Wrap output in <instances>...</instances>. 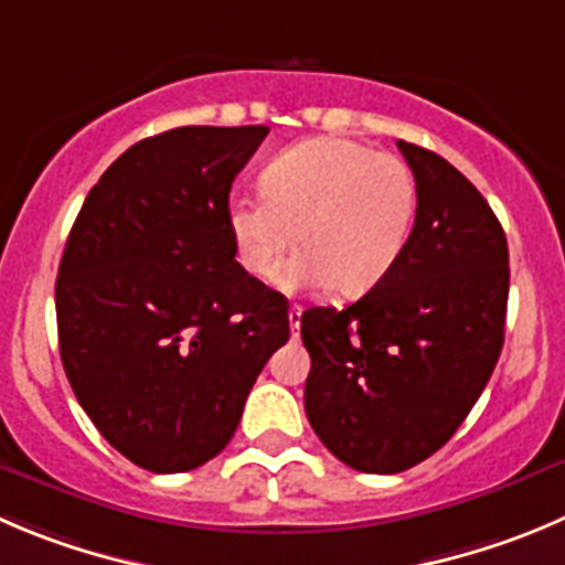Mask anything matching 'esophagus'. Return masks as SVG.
<instances>
[{
  "mask_svg": "<svg viewBox=\"0 0 565 565\" xmlns=\"http://www.w3.org/2000/svg\"><path fill=\"white\" fill-rule=\"evenodd\" d=\"M288 321H291V332L294 338H297L299 324H302V305H291V308H288Z\"/></svg>",
  "mask_w": 565,
  "mask_h": 565,
  "instance_id": "esophagus-1",
  "label": "esophagus"
}]
</instances>
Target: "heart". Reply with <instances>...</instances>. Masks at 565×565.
Listing matches in <instances>:
<instances>
[{
	"label": "heart",
	"instance_id": "b5f03b06",
	"mask_svg": "<svg viewBox=\"0 0 565 565\" xmlns=\"http://www.w3.org/2000/svg\"><path fill=\"white\" fill-rule=\"evenodd\" d=\"M263 191L230 196L227 230L252 277H268L300 230L303 249L271 277L282 291H372L416 227L411 166L349 138H310L279 152L263 171Z\"/></svg>",
	"mask_w": 565,
	"mask_h": 565
}]
</instances>
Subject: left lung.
Here are the masks:
<instances>
[{
	"label": "left lung",
	"mask_w": 565,
	"mask_h": 565,
	"mask_svg": "<svg viewBox=\"0 0 565 565\" xmlns=\"http://www.w3.org/2000/svg\"><path fill=\"white\" fill-rule=\"evenodd\" d=\"M418 185L396 266L349 308L302 313L305 413L341 463L396 475L438 452L491 380L504 343L508 241L452 163L399 141Z\"/></svg>",
	"instance_id": "left-lung-1"
}]
</instances>
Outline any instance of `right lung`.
<instances>
[{
  "label": "right lung",
  "mask_w": 565,
  "mask_h": 565,
  "mask_svg": "<svg viewBox=\"0 0 565 565\" xmlns=\"http://www.w3.org/2000/svg\"><path fill=\"white\" fill-rule=\"evenodd\" d=\"M268 127L143 138L85 196L57 268L61 360L113 449L154 475L216 458L288 302L235 260L230 188Z\"/></svg>",
  "instance_id": "1"
}]
</instances>
